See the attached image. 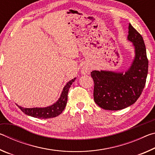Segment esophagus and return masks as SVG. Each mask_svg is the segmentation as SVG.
Masks as SVG:
<instances>
[{
  "label": "esophagus",
  "instance_id": "esophagus-1",
  "mask_svg": "<svg viewBox=\"0 0 155 155\" xmlns=\"http://www.w3.org/2000/svg\"><path fill=\"white\" fill-rule=\"evenodd\" d=\"M89 72H90V70L87 69V68H86V69H84L83 70V73H84V74H85V73H88Z\"/></svg>",
  "mask_w": 155,
  "mask_h": 155
}]
</instances>
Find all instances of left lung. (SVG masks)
I'll list each match as a JSON object with an SVG mask.
<instances>
[{"instance_id": "left-lung-1", "label": "left lung", "mask_w": 155, "mask_h": 155, "mask_svg": "<svg viewBox=\"0 0 155 155\" xmlns=\"http://www.w3.org/2000/svg\"><path fill=\"white\" fill-rule=\"evenodd\" d=\"M128 40L134 45L135 57L127 71L91 72L94 83V101L102 109L117 111L130 106L137 101L146 85L148 60L145 44L142 36L130 24Z\"/></svg>"}]
</instances>
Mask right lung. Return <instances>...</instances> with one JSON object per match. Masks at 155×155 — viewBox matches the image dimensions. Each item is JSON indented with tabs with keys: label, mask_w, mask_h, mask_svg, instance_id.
I'll return each mask as SVG.
<instances>
[{
	"label": "right lung",
	"mask_w": 155,
	"mask_h": 155,
	"mask_svg": "<svg viewBox=\"0 0 155 155\" xmlns=\"http://www.w3.org/2000/svg\"><path fill=\"white\" fill-rule=\"evenodd\" d=\"M75 79L76 78H73L65 85L62 91L61 97L55 103L51 106L45 107V108H37V107L36 108H23V107L18 105V107L26 115L37 117V118L47 119L58 116L63 112L65 106H66L68 91H69V88Z\"/></svg>",
	"instance_id": "right-lung-1"
}]
</instances>
